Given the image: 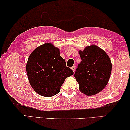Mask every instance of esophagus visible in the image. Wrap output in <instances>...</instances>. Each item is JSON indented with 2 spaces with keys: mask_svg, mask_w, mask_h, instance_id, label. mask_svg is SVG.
<instances>
[{
  "mask_svg": "<svg viewBox=\"0 0 130 130\" xmlns=\"http://www.w3.org/2000/svg\"><path fill=\"white\" fill-rule=\"evenodd\" d=\"M71 69L73 70V72H74L75 70V66H73V67H71Z\"/></svg>",
  "mask_w": 130,
  "mask_h": 130,
  "instance_id": "1",
  "label": "esophagus"
}]
</instances>
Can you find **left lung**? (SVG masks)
<instances>
[{
	"label": "left lung",
	"instance_id": "1",
	"mask_svg": "<svg viewBox=\"0 0 130 130\" xmlns=\"http://www.w3.org/2000/svg\"><path fill=\"white\" fill-rule=\"evenodd\" d=\"M81 62L77 66L74 77L80 90L87 95H93L107 85L112 71L110 58L103 50L95 45L79 51Z\"/></svg>",
	"mask_w": 130,
	"mask_h": 130
}]
</instances>
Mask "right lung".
I'll list each match as a JSON object with an SVG mask.
<instances>
[{
    "label": "right lung",
    "instance_id": "right-lung-1",
    "mask_svg": "<svg viewBox=\"0 0 130 130\" xmlns=\"http://www.w3.org/2000/svg\"><path fill=\"white\" fill-rule=\"evenodd\" d=\"M26 73L31 87L40 95L50 97L60 91L66 77L74 72L66 66L59 49L49 43L38 46L30 54Z\"/></svg>",
    "mask_w": 130,
    "mask_h": 130
}]
</instances>
